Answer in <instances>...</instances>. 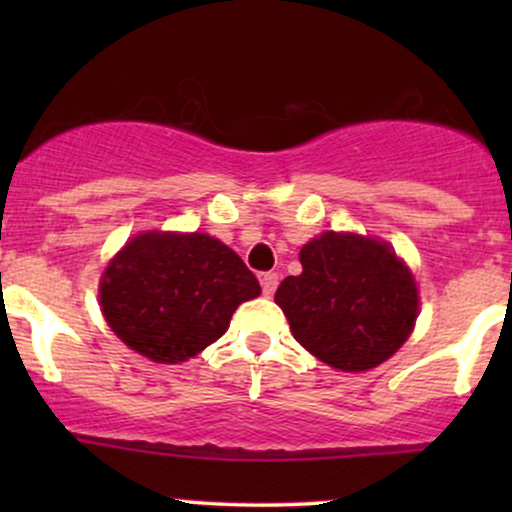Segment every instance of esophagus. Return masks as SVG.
Returning a JSON list of instances; mask_svg holds the SVG:
<instances>
[{
    "label": "esophagus",
    "instance_id": "obj_1",
    "mask_svg": "<svg viewBox=\"0 0 512 512\" xmlns=\"http://www.w3.org/2000/svg\"><path fill=\"white\" fill-rule=\"evenodd\" d=\"M260 284H262V293L269 298V296H272V293L276 291V286H279V274H276V272L262 274Z\"/></svg>",
    "mask_w": 512,
    "mask_h": 512
}]
</instances>
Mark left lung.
I'll return each instance as SVG.
<instances>
[{
	"instance_id": "obj_1",
	"label": "left lung",
	"mask_w": 512,
	"mask_h": 512,
	"mask_svg": "<svg viewBox=\"0 0 512 512\" xmlns=\"http://www.w3.org/2000/svg\"><path fill=\"white\" fill-rule=\"evenodd\" d=\"M303 272L274 293L296 342L327 366L358 373L409 339L419 291L383 240L327 231L301 248Z\"/></svg>"
}]
</instances>
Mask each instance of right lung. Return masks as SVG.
<instances>
[{"label": "right lung", "instance_id": "1", "mask_svg": "<svg viewBox=\"0 0 512 512\" xmlns=\"http://www.w3.org/2000/svg\"><path fill=\"white\" fill-rule=\"evenodd\" d=\"M260 281L207 233L149 231L132 238L105 267V322L129 349L156 363H180L214 344Z\"/></svg>", "mask_w": 512, "mask_h": 512}]
</instances>
